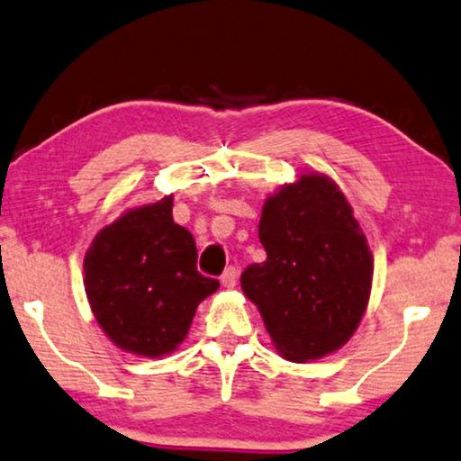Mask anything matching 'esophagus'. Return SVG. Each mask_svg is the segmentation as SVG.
Instances as JSON below:
<instances>
[{
	"instance_id": "obj_1",
	"label": "esophagus",
	"mask_w": 461,
	"mask_h": 461,
	"mask_svg": "<svg viewBox=\"0 0 461 461\" xmlns=\"http://www.w3.org/2000/svg\"><path fill=\"white\" fill-rule=\"evenodd\" d=\"M236 282H238V269L236 267H228L223 271V276H221V284L225 288H233L236 286Z\"/></svg>"
}]
</instances>
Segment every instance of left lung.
I'll use <instances>...</instances> for the list:
<instances>
[{"label": "left lung", "mask_w": 461, "mask_h": 461, "mask_svg": "<svg viewBox=\"0 0 461 461\" xmlns=\"http://www.w3.org/2000/svg\"><path fill=\"white\" fill-rule=\"evenodd\" d=\"M267 258L242 271L276 351L304 363L347 345L366 313L374 257L332 177L303 173L265 200L258 221Z\"/></svg>", "instance_id": "obj_1"}]
</instances>
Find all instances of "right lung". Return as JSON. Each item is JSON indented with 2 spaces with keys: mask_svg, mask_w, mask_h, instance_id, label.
<instances>
[{
  "mask_svg": "<svg viewBox=\"0 0 461 461\" xmlns=\"http://www.w3.org/2000/svg\"><path fill=\"white\" fill-rule=\"evenodd\" d=\"M196 242L173 221V194L133 206L86 252V294L104 334L122 351L163 357L185 340L198 304L219 288L196 269Z\"/></svg>",
  "mask_w": 461,
  "mask_h": 461,
  "instance_id": "add662e5",
  "label": "right lung"
}]
</instances>
